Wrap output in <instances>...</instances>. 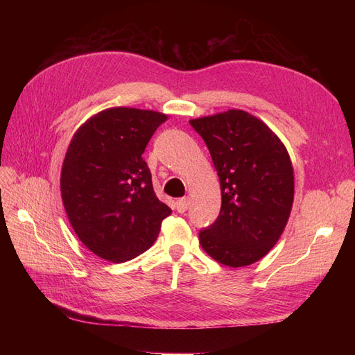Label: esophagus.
Returning <instances> with one entry per match:
<instances>
[{"label": "esophagus", "mask_w": 355, "mask_h": 355, "mask_svg": "<svg viewBox=\"0 0 355 355\" xmlns=\"http://www.w3.org/2000/svg\"><path fill=\"white\" fill-rule=\"evenodd\" d=\"M175 207H176V210H178L179 213H185V211L188 210V207H189L188 198H179V200L176 201V204H175Z\"/></svg>", "instance_id": "esophagus-1"}]
</instances>
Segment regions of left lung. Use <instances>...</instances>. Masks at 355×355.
<instances>
[{"label": "left lung", "instance_id": "8db88e82", "mask_svg": "<svg viewBox=\"0 0 355 355\" xmlns=\"http://www.w3.org/2000/svg\"><path fill=\"white\" fill-rule=\"evenodd\" d=\"M189 124L209 148L222 194L219 216L200 231V244L222 265H252L287 225L295 196L292 159L280 137L245 111L228 110Z\"/></svg>", "mask_w": 355, "mask_h": 355}]
</instances>
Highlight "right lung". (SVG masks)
Listing matches in <instances>:
<instances>
[{
    "label": "right lung",
    "mask_w": 355,
    "mask_h": 355,
    "mask_svg": "<svg viewBox=\"0 0 355 355\" xmlns=\"http://www.w3.org/2000/svg\"><path fill=\"white\" fill-rule=\"evenodd\" d=\"M167 118L115 106L92 115L71 139L60 173L62 201L80 241L102 259L120 263L144 253L170 216L142 158Z\"/></svg>",
    "instance_id": "right-lung-1"
}]
</instances>
